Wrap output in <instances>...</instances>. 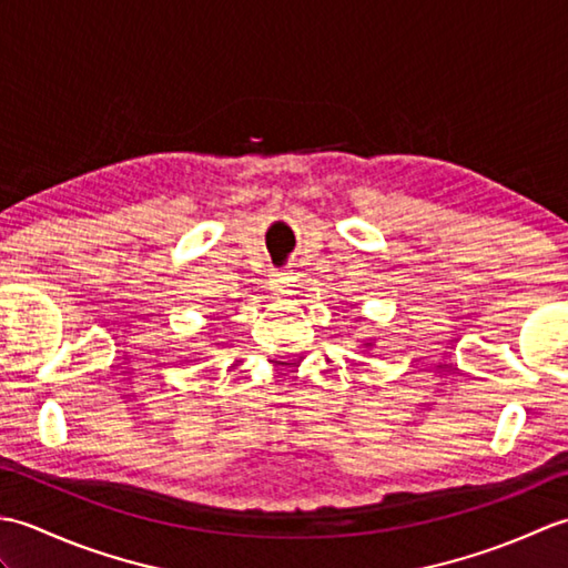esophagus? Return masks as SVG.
I'll list each match as a JSON object with an SVG mask.
<instances>
[{
	"label": "esophagus",
	"instance_id": "obj_1",
	"mask_svg": "<svg viewBox=\"0 0 568 568\" xmlns=\"http://www.w3.org/2000/svg\"><path fill=\"white\" fill-rule=\"evenodd\" d=\"M293 283H295L293 273H287V271H273V273H271V287H273L275 295L293 293V291H291Z\"/></svg>",
	"mask_w": 568,
	"mask_h": 568
}]
</instances>
